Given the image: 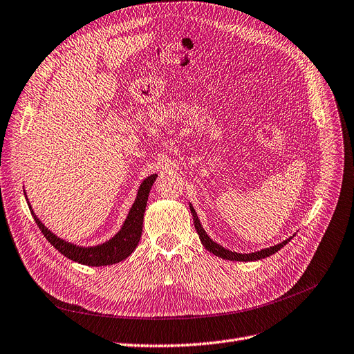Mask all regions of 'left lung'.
Instances as JSON below:
<instances>
[{"mask_svg":"<svg viewBox=\"0 0 354 354\" xmlns=\"http://www.w3.org/2000/svg\"><path fill=\"white\" fill-rule=\"evenodd\" d=\"M190 210H192V215H193V223H194V228H196V232L197 235H199L201 238V243L205 245V248L207 251H210L212 254H215L216 257H221V259H225V260H231V261H254V260H260V259H264V257H268L272 256V254L277 252L281 247H285L292 238L286 239V241L280 243L274 247H270V248H266V250H261V251H257V252H250V254H239V252H232L230 250H226L223 247H221L219 244H216L215 241H212V239L206 235L205 230L202 228L201 225V221L199 218H197L196 212L193 209V206L190 205Z\"/></svg>","mask_w":354,"mask_h":354,"instance_id":"8db88e82","label":"left lung"}]
</instances>
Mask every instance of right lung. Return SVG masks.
Here are the masks:
<instances>
[{
	"instance_id": "1",
	"label": "right lung",
	"mask_w": 354,
	"mask_h": 354,
	"mask_svg": "<svg viewBox=\"0 0 354 354\" xmlns=\"http://www.w3.org/2000/svg\"><path fill=\"white\" fill-rule=\"evenodd\" d=\"M155 178H157V174H152L144 180V183L139 187L136 201L129 212L128 218H126L122 230L102 245L82 248V247L69 244L64 241V239L53 235L48 228H45V225L36 218L33 210H32V215L41 234H44L48 241L61 254H64L66 259L81 264H86V266H95V267L115 264L124 260L126 257H129L139 243L140 235H142V222H144L148 196ZM29 207H32L30 203H29Z\"/></svg>"
}]
</instances>
